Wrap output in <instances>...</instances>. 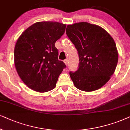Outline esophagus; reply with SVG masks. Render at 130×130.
I'll return each mask as SVG.
<instances>
[{
  "mask_svg": "<svg viewBox=\"0 0 130 130\" xmlns=\"http://www.w3.org/2000/svg\"><path fill=\"white\" fill-rule=\"evenodd\" d=\"M63 62L65 63V64L66 65H68V59H65L63 60Z\"/></svg>",
  "mask_w": 130,
  "mask_h": 130,
  "instance_id": "esophagus-1",
  "label": "esophagus"
}]
</instances>
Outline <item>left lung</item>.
Here are the masks:
<instances>
[{
  "label": "left lung",
  "instance_id": "8db88e82",
  "mask_svg": "<svg viewBox=\"0 0 130 130\" xmlns=\"http://www.w3.org/2000/svg\"><path fill=\"white\" fill-rule=\"evenodd\" d=\"M66 33L79 57L78 69L70 72L74 86L84 91L99 89L109 80L117 65L113 38L103 28L86 22L67 25Z\"/></svg>",
  "mask_w": 130,
  "mask_h": 130
}]
</instances>
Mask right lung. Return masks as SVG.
Returning <instances> with one entry per match:
<instances>
[{
	"instance_id": "obj_1",
	"label": "right lung",
	"mask_w": 130,
	"mask_h": 130,
	"mask_svg": "<svg viewBox=\"0 0 130 130\" xmlns=\"http://www.w3.org/2000/svg\"><path fill=\"white\" fill-rule=\"evenodd\" d=\"M66 25L43 21L32 24L22 32L14 49L15 68L30 89L47 92L55 89L66 65L58 60L55 43L65 32Z\"/></svg>"
}]
</instances>
